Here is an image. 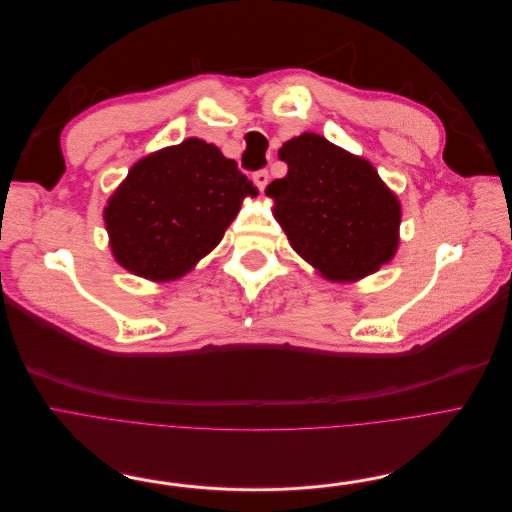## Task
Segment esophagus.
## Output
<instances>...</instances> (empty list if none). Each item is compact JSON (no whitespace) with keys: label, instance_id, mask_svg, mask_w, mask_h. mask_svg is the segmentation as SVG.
Wrapping results in <instances>:
<instances>
[{"label":"esophagus","instance_id":"obj_1","mask_svg":"<svg viewBox=\"0 0 512 512\" xmlns=\"http://www.w3.org/2000/svg\"><path fill=\"white\" fill-rule=\"evenodd\" d=\"M254 183H256V187H258L260 191H264V187L269 185V170H266V168L256 170V173H254Z\"/></svg>","mask_w":512,"mask_h":512}]
</instances>
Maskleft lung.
I'll use <instances>...</instances> for the list:
<instances>
[{
  "mask_svg": "<svg viewBox=\"0 0 512 512\" xmlns=\"http://www.w3.org/2000/svg\"><path fill=\"white\" fill-rule=\"evenodd\" d=\"M287 175L266 187L291 248L331 281H358L394 258L402 208L375 166L316 133L283 143Z\"/></svg>",
  "mask_w": 512,
  "mask_h": 512,
  "instance_id": "8db88e82",
  "label": "left lung"
}]
</instances>
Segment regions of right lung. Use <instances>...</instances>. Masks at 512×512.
Masks as SVG:
<instances>
[{"instance_id": "right-lung-1", "label": "right lung", "mask_w": 512, "mask_h": 512, "mask_svg": "<svg viewBox=\"0 0 512 512\" xmlns=\"http://www.w3.org/2000/svg\"><path fill=\"white\" fill-rule=\"evenodd\" d=\"M258 196L235 160L189 137L141 158L104 208L110 250L129 273L173 281L221 243L243 198Z\"/></svg>"}]
</instances>
